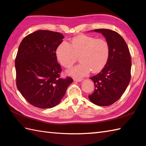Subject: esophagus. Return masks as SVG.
Listing matches in <instances>:
<instances>
[{"instance_id": "34e87169", "label": "esophagus", "mask_w": 146, "mask_h": 146, "mask_svg": "<svg viewBox=\"0 0 146 146\" xmlns=\"http://www.w3.org/2000/svg\"><path fill=\"white\" fill-rule=\"evenodd\" d=\"M82 80V78H74V81L75 82H81Z\"/></svg>"}]
</instances>
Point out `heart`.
Instances as JSON below:
<instances>
[{"instance_id":"b5f03b06","label":"heart","mask_w":146,"mask_h":146,"mask_svg":"<svg viewBox=\"0 0 146 146\" xmlns=\"http://www.w3.org/2000/svg\"><path fill=\"white\" fill-rule=\"evenodd\" d=\"M110 46L106 39L80 35L73 38L70 44L62 41L57 46L55 54L59 63L68 68L78 59L80 62L68 70V75L81 78L90 71L96 73L102 71L109 59Z\"/></svg>"}]
</instances>
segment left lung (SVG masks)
<instances>
[{
    "instance_id": "obj_1",
    "label": "left lung",
    "mask_w": 146,
    "mask_h": 146,
    "mask_svg": "<svg viewBox=\"0 0 146 146\" xmlns=\"http://www.w3.org/2000/svg\"><path fill=\"white\" fill-rule=\"evenodd\" d=\"M94 31L104 36L110 52L105 68L96 75L90 77L94 82L95 89L89 98L96 105L109 106L120 98L130 82L131 56L124 39L115 31L106 29Z\"/></svg>"
}]
</instances>
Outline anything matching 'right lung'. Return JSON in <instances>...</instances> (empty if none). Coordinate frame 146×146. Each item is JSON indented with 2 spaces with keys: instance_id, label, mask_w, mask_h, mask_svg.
I'll list each match as a JSON object with an SVG mask.
<instances>
[{
  "instance_id": "add662e5",
  "label": "right lung",
  "mask_w": 146,
  "mask_h": 146,
  "mask_svg": "<svg viewBox=\"0 0 146 146\" xmlns=\"http://www.w3.org/2000/svg\"><path fill=\"white\" fill-rule=\"evenodd\" d=\"M64 37L57 32L39 30L25 36L15 59L18 91L27 102L39 108L59 104L71 78L60 77L62 70L55 51Z\"/></svg>"
}]
</instances>
